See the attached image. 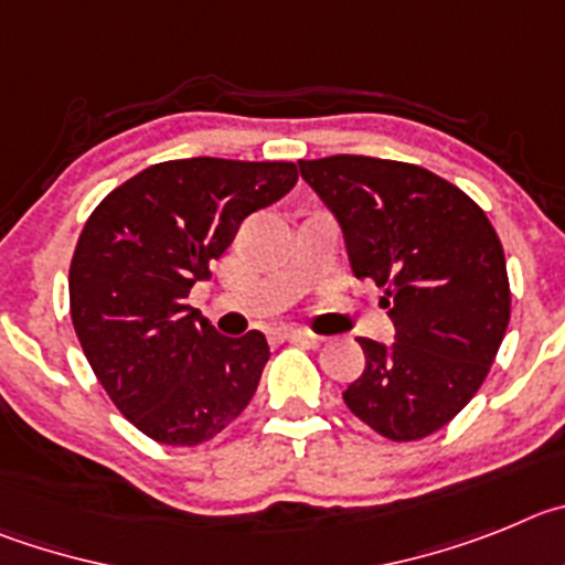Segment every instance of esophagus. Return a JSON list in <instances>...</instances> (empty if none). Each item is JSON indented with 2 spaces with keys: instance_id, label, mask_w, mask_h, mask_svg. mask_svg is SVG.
I'll list each match as a JSON object with an SVG mask.
<instances>
[{
  "instance_id": "obj_1",
  "label": "esophagus",
  "mask_w": 565,
  "mask_h": 565,
  "mask_svg": "<svg viewBox=\"0 0 565 565\" xmlns=\"http://www.w3.org/2000/svg\"><path fill=\"white\" fill-rule=\"evenodd\" d=\"M276 338L278 340H289V343H318V334H312V332H307V329H289V327H284V329H276Z\"/></svg>"
}]
</instances>
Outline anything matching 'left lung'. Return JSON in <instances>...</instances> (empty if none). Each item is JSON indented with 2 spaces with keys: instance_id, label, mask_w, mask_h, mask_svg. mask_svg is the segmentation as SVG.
I'll return each mask as SVG.
<instances>
[{
  "instance_id": "1",
  "label": "left lung",
  "mask_w": 565,
  "mask_h": 565,
  "mask_svg": "<svg viewBox=\"0 0 565 565\" xmlns=\"http://www.w3.org/2000/svg\"><path fill=\"white\" fill-rule=\"evenodd\" d=\"M298 166L396 329L394 345L358 338L365 369L345 405L385 439H425L476 396L507 334L501 238L461 188L414 162L334 154Z\"/></svg>"
}]
</instances>
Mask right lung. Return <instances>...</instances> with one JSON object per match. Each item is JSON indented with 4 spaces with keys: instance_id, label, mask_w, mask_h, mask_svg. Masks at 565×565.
Wrapping results in <instances>:
<instances>
[{
    "instance_id": "right-lung-1",
    "label": "right lung",
    "mask_w": 565,
    "mask_h": 565,
    "mask_svg": "<svg viewBox=\"0 0 565 565\" xmlns=\"http://www.w3.org/2000/svg\"><path fill=\"white\" fill-rule=\"evenodd\" d=\"M298 182L295 162L191 157L104 196L70 264V315L115 408L160 445L196 447L253 399L270 345L225 338L185 303L238 225Z\"/></svg>"
}]
</instances>
